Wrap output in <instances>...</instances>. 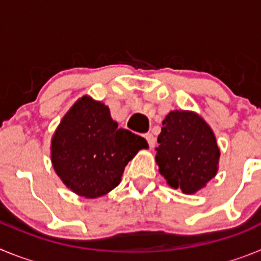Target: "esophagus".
<instances>
[{"label":"esophagus","mask_w":261,"mask_h":261,"mask_svg":"<svg viewBox=\"0 0 261 261\" xmlns=\"http://www.w3.org/2000/svg\"><path fill=\"white\" fill-rule=\"evenodd\" d=\"M144 137L146 138V141H147V144H149V146L154 147V145H155V137H154L153 133H146Z\"/></svg>","instance_id":"esophagus-1"}]
</instances>
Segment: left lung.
Instances as JSON below:
<instances>
[{
    "label": "left lung",
    "mask_w": 261,
    "mask_h": 261,
    "mask_svg": "<svg viewBox=\"0 0 261 261\" xmlns=\"http://www.w3.org/2000/svg\"><path fill=\"white\" fill-rule=\"evenodd\" d=\"M158 136L155 161L167 184L192 195L218 171L220 149L205 120L192 111H171Z\"/></svg>",
    "instance_id": "obj_1"
}]
</instances>
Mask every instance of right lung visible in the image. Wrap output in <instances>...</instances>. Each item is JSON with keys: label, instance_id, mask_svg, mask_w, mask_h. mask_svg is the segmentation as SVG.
Masks as SVG:
<instances>
[{"label": "right lung", "instance_id": "add662e5", "mask_svg": "<svg viewBox=\"0 0 261 261\" xmlns=\"http://www.w3.org/2000/svg\"><path fill=\"white\" fill-rule=\"evenodd\" d=\"M146 140L117 128L107 106L85 95L62 117L50 142V159L62 183L87 199L119 186L124 168Z\"/></svg>", "mask_w": 261, "mask_h": 261}]
</instances>
